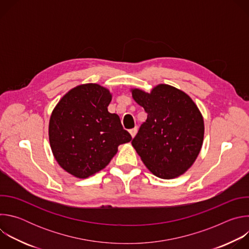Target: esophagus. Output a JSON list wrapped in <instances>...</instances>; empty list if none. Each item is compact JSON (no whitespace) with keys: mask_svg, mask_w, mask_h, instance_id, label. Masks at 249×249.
<instances>
[{"mask_svg":"<svg viewBox=\"0 0 249 249\" xmlns=\"http://www.w3.org/2000/svg\"><path fill=\"white\" fill-rule=\"evenodd\" d=\"M137 132H138V127H135V128H133V129H131V130H130V134H131L132 138H134V137L136 136Z\"/></svg>","mask_w":249,"mask_h":249,"instance_id":"esophagus-1","label":"esophagus"}]
</instances>
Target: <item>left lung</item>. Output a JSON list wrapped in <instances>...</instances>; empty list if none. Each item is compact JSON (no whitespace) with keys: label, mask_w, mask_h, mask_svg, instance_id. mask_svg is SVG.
<instances>
[{"label":"left lung","mask_w":249,"mask_h":249,"mask_svg":"<svg viewBox=\"0 0 249 249\" xmlns=\"http://www.w3.org/2000/svg\"><path fill=\"white\" fill-rule=\"evenodd\" d=\"M131 91L148 113L132 146L160 178L183 174L196 160L203 144L204 120L197 105L184 91L164 84L150 93L139 89Z\"/></svg>","instance_id":"1"}]
</instances>
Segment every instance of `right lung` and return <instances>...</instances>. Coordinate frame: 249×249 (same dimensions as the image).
Returning a JSON list of instances; mask_svg holds the SVG:
<instances>
[{"instance_id":"add662e5","label":"right lung","mask_w":249,"mask_h":249,"mask_svg":"<svg viewBox=\"0 0 249 249\" xmlns=\"http://www.w3.org/2000/svg\"><path fill=\"white\" fill-rule=\"evenodd\" d=\"M110 91L97 84L69 90L57 103L49 121V142L59 165L78 178L107 165L118 146L132 140L120 118L110 113Z\"/></svg>"}]
</instances>
